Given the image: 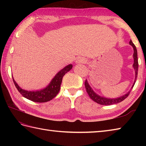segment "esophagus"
Returning a JSON list of instances; mask_svg holds the SVG:
<instances>
[{"instance_id": "34e87169", "label": "esophagus", "mask_w": 146, "mask_h": 146, "mask_svg": "<svg viewBox=\"0 0 146 146\" xmlns=\"http://www.w3.org/2000/svg\"><path fill=\"white\" fill-rule=\"evenodd\" d=\"M87 62V60L84 58H79L76 60V64H85Z\"/></svg>"}]
</instances>
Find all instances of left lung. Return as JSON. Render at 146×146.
I'll use <instances>...</instances> for the list:
<instances>
[{
  "instance_id": "1",
  "label": "left lung",
  "mask_w": 146,
  "mask_h": 146,
  "mask_svg": "<svg viewBox=\"0 0 146 146\" xmlns=\"http://www.w3.org/2000/svg\"><path fill=\"white\" fill-rule=\"evenodd\" d=\"M129 44L132 46L133 49H134V54H133V58H134V64H133V68H134L135 73V80H134V84H133L132 86V88L133 86H134L135 84V83L136 82V79H137V77L139 64H138V58H137V49H136L135 46L134 44V43L132 42L131 40L130 41ZM85 88L86 90V92L88 93L89 97L91 98L92 100H93L95 102H97V103L98 104L104 105H110L120 103V102H122L123 100H125V99L128 97L129 95L130 94V92L131 91V90L129 91L126 94L122 96V97L115 98H108L106 97H101V96L96 94V93L93 90L92 88H91V86L89 85L87 80H85Z\"/></svg>"
}]
</instances>
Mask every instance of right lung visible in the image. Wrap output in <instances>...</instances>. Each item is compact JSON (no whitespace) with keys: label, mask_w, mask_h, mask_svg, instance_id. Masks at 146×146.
Wrapping results in <instances>:
<instances>
[{"label":"right lung","mask_w":146,"mask_h":146,"mask_svg":"<svg viewBox=\"0 0 146 146\" xmlns=\"http://www.w3.org/2000/svg\"><path fill=\"white\" fill-rule=\"evenodd\" d=\"M72 68V64H70L67 65L63 69L59 71L46 88L37 91H27L22 89L15 82L14 78H13V82L15 87L24 97L33 102L42 103V102L50 101L57 95L60 92V86L63 76L68 71H70Z\"/></svg>","instance_id":"obj_1"}]
</instances>
